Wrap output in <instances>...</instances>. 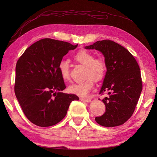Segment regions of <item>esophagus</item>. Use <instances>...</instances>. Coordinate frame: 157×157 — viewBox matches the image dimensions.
Segmentation results:
<instances>
[{
    "instance_id": "esophagus-1",
    "label": "esophagus",
    "mask_w": 157,
    "mask_h": 157,
    "mask_svg": "<svg viewBox=\"0 0 157 157\" xmlns=\"http://www.w3.org/2000/svg\"><path fill=\"white\" fill-rule=\"evenodd\" d=\"M81 100V101H85V102H90V98H79Z\"/></svg>"
}]
</instances>
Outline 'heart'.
<instances>
[{"label": "heart", "instance_id": "heart-1", "mask_svg": "<svg viewBox=\"0 0 157 157\" xmlns=\"http://www.w3.org/2000/svg\"><path fill=\"white\" fill-rule=\"evenodd\" d=\"M74 59L80 64L86 66V80L75 83L68 87V91L79 96H86L94 86L95 81H101L105 78L106 72V64L102 58H95L93 53L83 49L74 55ZM61 78L64 81L70 79L69 63L67 60H61L58 65Z\"/></svg>", "mask_w": 157, "mask_h": 157}]
</instances>
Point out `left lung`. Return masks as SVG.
Masks as SVG:
<instances>
[{"instance_id": "8db88e82", "label": "left lung", "mask_w": 157, "mask_h": 157, "mask_svg": "<svg viewBox=\"0 0 157 157\" xmlns=\"http://www.w3.org/2000/svg\"><path fill=\"white\" fill-rule=\"evenodd\" d=\"M85 48L101 51L107 69L100 91L101 94H109L102 100L106 111L96 117V121L104 127L121 125L134 113L142 90L138 63L128 50L110 40H99Z\"/></svg>"}]
</instances>
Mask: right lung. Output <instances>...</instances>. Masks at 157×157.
Returning a JSON list of instances; mask_svg holds the SVG:
<instances>
[{
  "mask_svg": "<svg viewBox=\"0 0 157 157\" xmlns=\"http://www.w3.org/2000/svg\"><path fill=\"white\" fill-rule=\"evenodd\" d=\"M78 44L44 38L25 50L16 64L14 90L26 117L40 127L52 126L65 117L78 96L61 92L64 80L59 62Z\"/></svg>",
  "mask_w": 157,
  "mask_h": 157,
  "instance_id": "add662e5",
  "label": "right lung"
}]
</instances>
